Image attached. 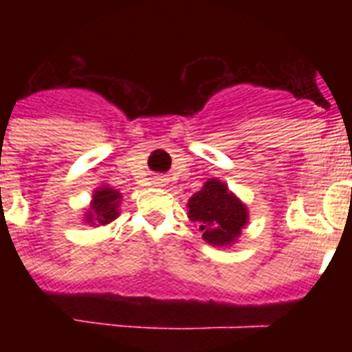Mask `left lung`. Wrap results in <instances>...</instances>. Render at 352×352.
Wrapping results in <instances>:
<instances>
[{
	"label": "left lung",
	"instance_id": "left-lung-1",
	"mask_svg": "<svg viewBox=\"0 0 352 352\" xmlns=\"http://www.w3.org/2000/svg\"><path fill=\"white\" fill-rule=\"evenodd\" d=\"M188 217L199 223L203 238L211 245L232 243L247 223L248 213L222 182L210 179L203 190L195 192L188 201Z\"/></svg>",
	"mask_w": 352,
	"mask_h": 352
}]
</instances>
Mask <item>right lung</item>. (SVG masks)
Masks as SVG:
<instances>
[{
    "mask_svg": "<svg viewBox=\"0 0 352 352\" xmlns=\"http://www.w3.org/2000/svg\"><path fill=\"white\" fill-rule=\"evenodd\" d=\"M120 199L121 194L116 192L114 188H100V190H95L93 194V203H91V211L86 214V222H89L91 226H105V223L113 222L116 219L120 211H118V206H120Z\"/></svg>",
    "mask_w": 352,
    "mask_h": 352,
    "instance_id": "1",
    "label": "right lung"
}]
</instances>
